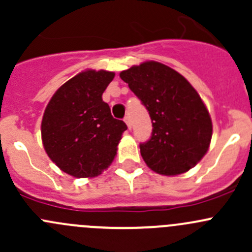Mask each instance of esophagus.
Returning <instances> with one entry per match:
<instances>
[{"label": "esophagus", "mask_w": 252, "mask_h": 252, "mask_svg": "<svg viewBox=\"0 0 252 252\" xmlns=\"http://www.w3.org/2000/svg\"><path fill=\"white\" fill-rule=\"evenodd\" d=\"M124 122L126 123V126H128V128L130 129L131 128V122H130V117L129 116H126V118H124Z\"/></svg>", "instance_id": "esophagus-1"}]
</instances>
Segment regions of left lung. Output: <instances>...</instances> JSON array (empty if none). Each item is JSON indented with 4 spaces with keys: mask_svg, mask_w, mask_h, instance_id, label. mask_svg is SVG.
<instances>
[{
    "mask_svg": "<svg viewBox=\"0 0 252 252\" xmlns=\"http://www.w3.org/2000/svg\"><path fill=\"white\" fill-rule=\"evenodd\" d=\"M119 77L151 117V138L140 144L147 167L163 175L192 168L210 146L212 121L191 84L177 70L155 61L133 65Z\"/></svg>",
    "mask_w": 252,
    "mask_h": 252,
    "instance_id": "obj_1",
    "label": "left lung"
}]
</instances>
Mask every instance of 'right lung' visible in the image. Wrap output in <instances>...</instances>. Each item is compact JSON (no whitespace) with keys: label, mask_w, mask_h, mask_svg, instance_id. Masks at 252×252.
<instances>
[{"label":"right lung","mask_w":252,"mask_h":252,"mask_svg":"<svg viewBox=\"0 0 252 252\" xmlns=\"http://www.w3.org/2000/svg\"><path fill=\"white\" fill-rule=\"evenodd\" d=\"M114 73L88 69L63 84L41 122L45 151L56 166L75 178L101 174L114 159L126 124L112 117L102 94Z\"/></svg>","instance_id":"add662e5"}]
</instances>
